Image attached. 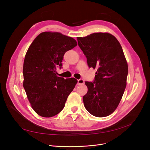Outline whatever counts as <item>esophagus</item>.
Instances as JSON below:
<instances>
[{"label":"esophagus","mask_w":150,"mask_h":150,"mask_svg":"<svg viewBox=\"0 0 150 150\" xmlns=\"http://www.w3.org/2000/svg\"><path fill=\"white\" fill-rule=\"evenodd\" d=\"M84 83V81L83 79H80L78 80V84H82Z\"/></svg>","instance_id":"34e87169"}]
</instances>
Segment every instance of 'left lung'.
I'll use <instances>...</instances> for the list:
<instances>
[{
    "label": "left lung",
    "mask_w": 150,
    "mask_h": 150,
    "mask_svg": "<svg viewBox=\"0 0 150 150\" xmlns=\"http://www.w3.org/2000/svg\"><path fill=\"white\" fill-rule=\"evenodd\" d=\"M77 39L88 66L97 69L94 82H85L88 93L83 96L84 105L94 116H109L118 106L126 86L128 67L121 44L106 33Z\"/></svg>",
    "instance_id": "left-lung-1"
}]
</instances>
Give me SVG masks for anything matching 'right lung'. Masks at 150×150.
<instances>
[{
	"mask_svg": "<svg viewBox=\"0 0 150 150\" xmlns=\"http://www.w3.org/2000/svg\"><path fill=\"white\" fill-rule=\"evenodd\" d=\"M77 46L75 39L59 33L44 32L32 42L25 54L23 86L31 106L39 116L52 117L60 112L78 83L56 74L66 52Z\"/></svg>",
	"mask_w": 150,
	"mask_h": 150,
	"instance_id": "obj_1",
	"label": "right lung"
}]
</instances>
